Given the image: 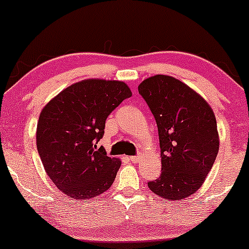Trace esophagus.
I'll use <instances>...</instances> for the list:
<instances>
[{"instance_id": "esophagus-1", "label": "esophagus", "mask_w": 249, "mask_h": 249, "mask_svg": "<svg viewBox=\"0 0 249 249\" xmlns=\"http://www.w3.org/2000/svg\"><path fill=\"white\" fill-rule=\"evenodd\" d=\"M139 159H141V156H132V157H130V160L132 161V162H137L139 160Z\"/></svg>"}]
</instances>
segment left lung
<instances>
[{
  "instance_id": "left-lung-1",
  "label": "left lung",
  "mask_w": 249,
  "mask_h": 249,
  "mask_svg": "<svg viewBox=\"0 0 249 249\" xmlns=\"http://www.w3.org/2000/svg\"><path fill=\"white\" fill-rule=\"evenodd\" d=\"M158 126L161 174L147 186L167 201L201 187L219 151L216 119L208 103L174 77L156 75L138 87Z\"/></svg>"
}]
</instances>
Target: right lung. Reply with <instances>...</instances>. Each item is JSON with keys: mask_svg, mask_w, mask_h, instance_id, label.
<instances>
[{"mask_svg": "<svg viewBox=\"0 0 249 249\" xmlns=\"http://www.w3.org/2000/svg\"><path fill=\"white\" fill-rule=\"evenodd\" d=\"M132 92L124 82L85 79L59 92L43 107L36 144L49 178L63 193L88 200L108 190L122 161L97 144L107 116Z\"/></svg>", "mask_w": 249, "mask_h": 249, "instance_id": "right-lung-1", "label": "right lung"}]
</instances>
